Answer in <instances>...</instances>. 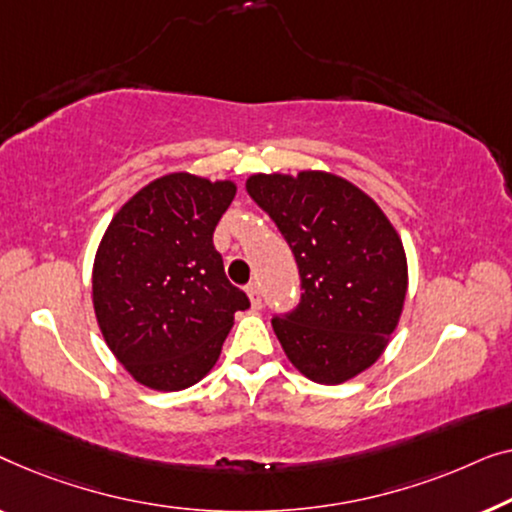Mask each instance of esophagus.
<instances>
[{
    "mask_svg": "<svg viewBox=\"0 0 512 512\" xmlns=\"http://www.w3.org/2000/svg\"><path fill=\"white\" fill-rule=\"evenodd\" d=\"M246 292H248L250 304H253V308L262 306V299H259V287H257V283H250V285L246 287Z\"/></svg>",
    "mask_w": 512,
    "mask_h": 512,
    "instance_id": "1",
    "label": "esophagus"
}]
</instances>
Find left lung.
<instances>
[{
	"instance_id": "obj_1",
	"label": "left lung",
	"mask_w": 512,
	"mask_h": 512,
	"mask_svg": "<svg viewBox=\"0 0 512 512\" xmlns=\"http://www.w3.org/2000/svg\"><path fill=\"white\" fill-rule=\"evenodd\" d=\"M246 190L299 266V306L271 320L287 359L320 385L355 378L383 355L406 301L397 229L369 194L327 171L255 174Z\"/></svg>"
}]
</instances>
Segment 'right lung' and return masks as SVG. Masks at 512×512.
Instances as JSON below:
<instances>
[{
	"label": "right lung",
	"instance_id": "1",
	"mask_svg": "<svg viewBox=\"0 0 512 512\" xmlns=\"http://www.w3.org/2000/svg\"><path fill=\"white\" fill-rule=\"evenodd\" d=\"M232 181L176 171L113 215L92 266L97 325L136 383L178 392L218 362L246 292L229 283L213 232Z\"/></svg>",
	"mask_w": 512,
	"mask_h": 512
}]
</instances>
